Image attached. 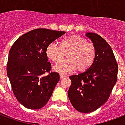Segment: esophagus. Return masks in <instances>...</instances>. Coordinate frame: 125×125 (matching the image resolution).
Here are the masks:
<instances>
[{
  "mask_svg": "<svg viewBox=\"0 0 125 125\" xmlns=\"http://www.w3.org/2000/svg\"><path fill=\"white\" fill-rule=\"evenodd\" d=\"M66 77H67V76H64V75H62V74L60 75V79L61 80H62V79H63L64 78H66Z\"/></svg>",
  "mask_w": 125,
  "mask_h": 125,
  "instance_id": "1",
  "label": "esophagus"
}]
</instances>
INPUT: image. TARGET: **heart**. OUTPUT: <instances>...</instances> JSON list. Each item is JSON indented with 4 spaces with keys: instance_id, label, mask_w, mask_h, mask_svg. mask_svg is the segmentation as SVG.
<instances>
[{
    "instance_id": "1",
    "label": "heart",
    "mask_w": 125,
    "mask_h": 125,
    "mask_svg": "<svg viewBox=\"0 0 125 125\" xmlns=\"http://www.w3.org/2000/svg\"><path fill=\"white\" fill-rule=\"evenodd\" d=\"M68 52L67 60L55 65L57 72L68 74L78 68L80 72L88 70L94 63L96 49L92 43L81 36L73 35L62 39L60 45L52 43L47 46L46 55L52 62L57 63Z\"/></svg>"
}]
</instances>
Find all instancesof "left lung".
I'll return each instance as SVG.
<instances>
[{
    "instance_id": "1",
    "label": "left lung",
    "mask_w": 125,
    "mask_h": 125,
    "mask_svg": "<svg viewBox=\"0 0 125 125\" xmlns=\"http://www.w3.org/2000/svg\"><path fill=\"white\" fill-rule=\"evenodd\" d=\"M86 35L95 47V60L88 70L69 77L72 84L68 90L71 104L83 113L95 111L107 101L118 73V64L109 44L96 33Z\"/></svg>"
}]
</instances>
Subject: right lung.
Returning <instances> with one entry per match:
<instances>
[{
    "label": "right lung",
    "instance_id": "obj_1",
    "mask_svg": "<svg viewBox=\"0 0 125 125\" xmlns=\"http://www.w3.org/2000/svg\"><path fill=\"white\" fill-rule=\"evenodd\" d=\"M65 31L36 29L23 34L10 49L7 76L16 98L29 109L46 104L60 80V74L51 72L46 49ZM47 72L48 75H42Z\"/></svg>",
    "mask_w": 125,
    "mask_h": 125
}]
</instances>
